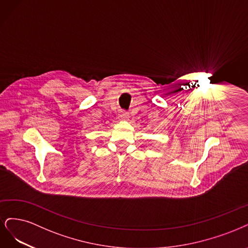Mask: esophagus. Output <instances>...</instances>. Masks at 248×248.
Wrapping results in <instances>:
<instances>
[{"instance_id": "34e87169", "label": "esophagus", "mask_w": 248, "mask_h": 248, "mask_svg": "<svg viewBox=\"0 0 248 248\" xmlns=\"http://www.w3.org/2000/svg\"><path fill=\"white\" fill-rule=\"evenodd\" d=\"M118 117L121 121H126V119L129 118V115H127V113L124 112V111H121V113H119Z\"/></svg>"}]
</instances>
